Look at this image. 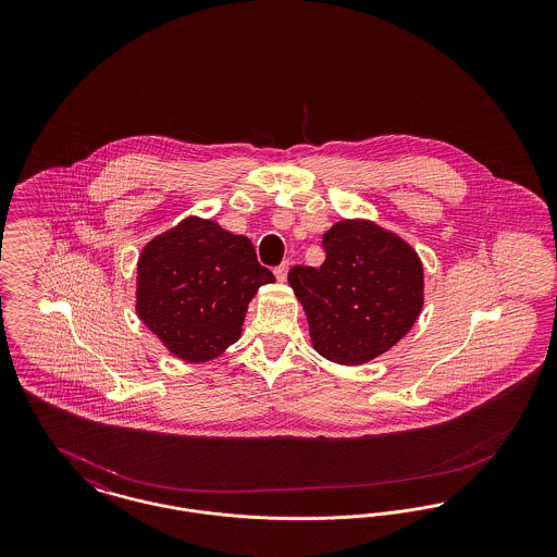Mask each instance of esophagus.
Here are the masks:
<instances>
[{
	"mask_svg": "<svg viewBox=\"0 0 557 557\" xmlns=\"http://www.w3.org/2000/svg\"><path fill=\"white\" fill-rule=\"evenodd\" d=\"M288 269H290L288 263H282V265L273 269V273H275V277H277L280 282H286V277H288Z\"/></svg>",
	"mask_w": 557,
	"mask_h": 557,
	"instance_id": "obj_1",
	"label": "esophagus"
}]
</instances>
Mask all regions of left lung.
<instances>
[{"mask_svg": "<svg viewBox=\"0 0 557 557\" xmlns=\"http://www.w3.org/2000/svg\"><path fill=\"white\" fill-rule=\"evenodd\" d=\"M325 261L292 267L311 345L338 366H363L413 327L424 307L416 248L370 219H341L323 234Z\"/></svg>", "mask_w": 557, "mask_h": 557, "instance_id": "8db88e82", "label": "left lung"}]
</instances>
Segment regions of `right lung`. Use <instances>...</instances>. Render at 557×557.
Instances as JSON below:
<instances>
[{
  "instance_id": "1",
  "label": "right lung",
  "mask_w": 557,
  "mask_h": 557,
  "mask_svg": "<svg viewBox=\"0 0 557 557\" xmlns=\"http://www.w3.org/2000/svg\"><path fill=\"white\" fill-rule=\"evenodd\" d=\"M273 282L250 239L189 214L141 248L135 313L173 357L207 363L238 343L250 300Z\"/></svg>"
}]
</instances>
